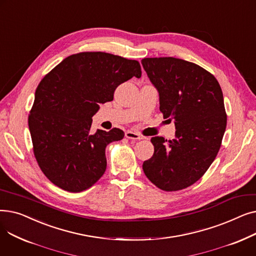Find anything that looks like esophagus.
Listing matches in <instances>:
<instances>
[{
    "label": "esophagus",
    "mask_w": 256,
    "mask_h": 256,
    "mask_svg": "<svg viewBox=\"0 0 256 256\" xmlns=\"http://www.w3.org/2000/svg\"><path fill=\"white\" fill-rule=\"evenodd\" d=\"M126 138L130 139V140H134V141H137V140H141L142 136H140L138 132H132V130H128L126 132Z\"/></svg>",
    "instance_id": "esophagus-1"
}]
</instances>
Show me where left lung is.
Here are the masks:
<instances>
[{"mask_svg": "<svg viewBox=\"0 0 256 256\" xmlns=\"http://www.w3.org/2000/svg\"><path fill=\"white\" fill-rule=\"evenodd\" d=\"M141 63L158 92L160 111L176 128L173 140L152 138L154 152L143 171L160 190H182L204 176L220 150L227 122L223 93L217 78L195 63L173 57Z\"/></svg>", "mask_w": 256, "mask_h": 256, "instance_id": "obj_1", "label": "left lung"}]
</instances>
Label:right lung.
I'll return each instance as SVG.
<instances>
[{"label":"right lung","instance_id":"1","mask_svg":"<svg viewBox=\"0 0 256 256\" xmlns=\"http://www.w3.org/2000/svg\"><path fill=\"white\" fill-rule=\"evenodd\" d=\"M136 60L102 52L65 58L39 83L28 124L37 163L44 176L68 192H82L106 171V147L124 137L119 128L91 132L100 104L115 89L141 76Z\"/></svg>","mask_w":256,"mask_h":256}]
</instances>
